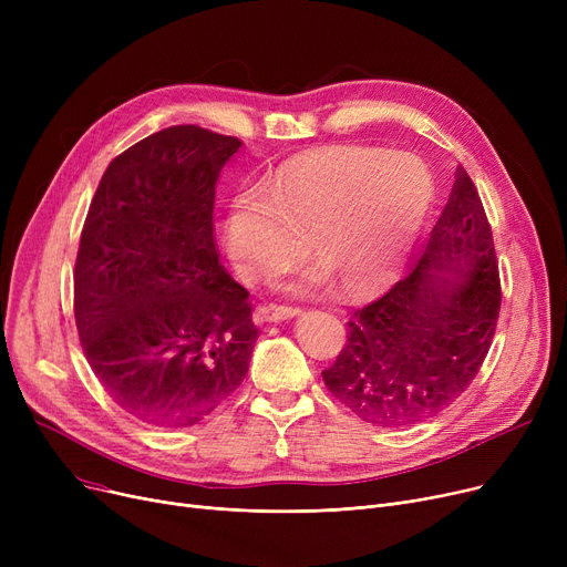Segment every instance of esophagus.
Returning <instances> with one entry per match:
<instances>
[{"mask_svg":"<svg viewBox=\"0 0 567 567\" xmlns=\"http://www.w3.org/2000/svg\"><path fill=\"white\" fill-rule=\"evenodd\" d=\"M299 308H289V306H276V303H268V306H259L255 310V319L257 321H285L299 315Z\"/></svg>","mask_w":567,"mask_h":567,"instance_id":"1","label":"esophagus"}]
</instances>
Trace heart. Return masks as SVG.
<instances>
[{
    "label": "heart",
    "mask_w": 567,
    "mask_h": 567,
    "mask_svg": "<svg viewBox=\"0 0 567 567\" xmlns=\"http://www.w3.org/2000/svg\"><path fill=\"white\" fill-rule=\"evenodd\" d=\"M434 202L425 163L406 152L333 144L276 167L264 190L231 197L225 248L246 282L271 280L303 255L319 257L287 287L315 293L333 278L349 296H370L400 278Z\"/></svg>",
    "instance_id": "heart-1"
}]
</instances>
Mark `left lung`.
I'll use <instances>...</instances> for the list:
<instances>
[{"label": "left lung", "instance_id": "1", "mask_svg": "<svg viewBox=\"0 0 567 567\" xmlns=\"http://www.w3.org/2000/svg\"><path fill=\"white\" fill-rule=\"evenodd\" d=\"M498 310L492 227L460 165L413 271L347 321V344L321 372L326 389L372 425L421 423L453 404L481 372Z\"/></svg>", "mask_w": 567, "mask_h": 567}]
</instances>
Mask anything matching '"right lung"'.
Masks as SVG:
<instances>
[{
    "instance_id": "add662e5",
    "label": "right lung",
    "mask_w": 567,
    "mask_h": 567,
    "mask_svg": "<svg viewBox=\"0 0 567 567\" xmlns=\"http://www.w3.org/2000/svg\"><path fill=\"white\" fill-rule=\"evenodd\" d=\"M238 146L169 126L118 154L89 206L73 274L80 344L146 425H195L248 374L259 331L214 241L216 182Z\"/></svg>"
}]
</instances>
